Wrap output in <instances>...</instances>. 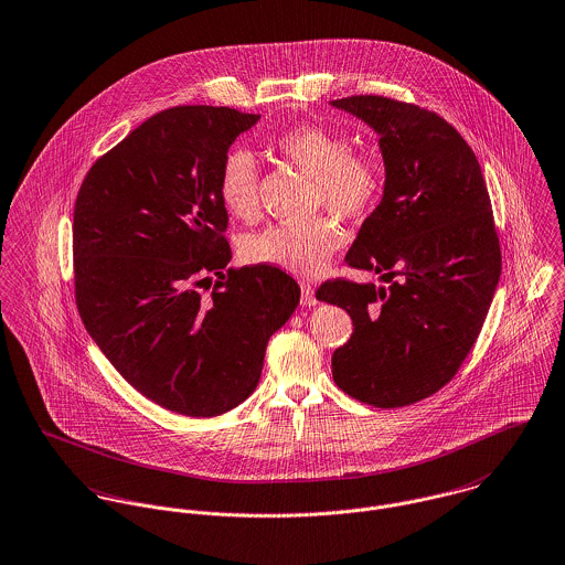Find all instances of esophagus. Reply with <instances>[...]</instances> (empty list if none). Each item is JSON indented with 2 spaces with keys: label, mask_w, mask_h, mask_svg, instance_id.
<instances>
[{
  "label": "esophagus",
  "mask_w": 565,
  "mask_h": 565,
  "mask_svg": "<svg viewBox=\"0 0 565 565\" xmlns=\"http://www.w3.org/2000/svg\"><path fill=\"white\" fill-rule=\"evenodd\" d=\"M300 289H302V298H300V302H302V307H316L318 305V298H316V291H313V287H311V282H300Z\"/></svg>",
  "instance_id": "1"
}]
</instances>
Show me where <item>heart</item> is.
<instances>
[{"instance_id": "1", "label": "heart", "mask_w": 565, "mask_h": 565, "mask_svg": "<svg viewBox=\"0 0 565 565\" xmlns=\"http://www.w3.org/2000/svg\"><path fill=\"white\" fill-rule=\"evenodd\" d=\"M276 152L313 175L316 204L354 220L365 215L379 200L383 173L367 154L352 152L345 135L302 124L282 130L274 139ZM220 200L239 220H252L258 211V167L247 150H231L220 167ZM343 233L334 220L318 215L307 222L274 224L242 242L243 258L291 274H318L341 247Z\"/></svg>"}]
</instances>
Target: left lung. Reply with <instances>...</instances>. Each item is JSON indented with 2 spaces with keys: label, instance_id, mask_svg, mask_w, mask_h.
I'll use <instances>...</instances> for the list:
<instances>
[{
  "label": "left lung",
  "instance_id": "8db88e82",
  "mask_svg": "<svg viewBox=\"0 0 565 565\" xmlns=\"http://www.w3.org/2000/svg\"><path fill=\"white\" fill-rule=\"evenodd\" d=\"M376 135L383 200L345 263L387 287L326 280L318 300L345 309L352 337L332 354V379L379 408L419 403L461 367L500 280V243L481 164L439 115L383 95L330 102Z\"/></svg>",
  "mask_w": 565,
  "mask_h": 565
}]
</instances>
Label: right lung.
<instances>
[{"instance_id": "obj_1", "label": "right lung", "mask_w": 565, "mask_h": 565, "mask_svg": "<svg viewBox=\"0 0 565 565\" xmlns=\"http://www.w3.org/2000/svg\"><path fill=\"white\" fill-rule=\"evenodd\" d=\"M260 115L173 106L88 169L74 209L76 305L93 341L146 398L222 415L258 385L269 337L300 302L278 267L228 269L220 167ZM218 276L211 297L199 289Z\"/></svg>"}]
</instances>
